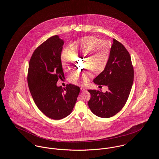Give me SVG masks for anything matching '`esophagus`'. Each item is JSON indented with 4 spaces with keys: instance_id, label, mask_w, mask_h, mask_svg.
I'll list each match as a JSON object with an SVG mask.
<instances>
[{
    "instance_id": "34e87169",
    "label": "esophagus",
    "mask_w": 159,
    "mask_h": 159,
    "mask_svg": "<svg viewBox=\"0 0 159 159\" xmlns=\"http://www.w3.org/2000/svg\"><path fill=\"white\" fill-rule=\"evenodd\" d=\"M86 90L84 87H81V91H82V92H83V91H85Z\"/></svg>"
}]
</instances>
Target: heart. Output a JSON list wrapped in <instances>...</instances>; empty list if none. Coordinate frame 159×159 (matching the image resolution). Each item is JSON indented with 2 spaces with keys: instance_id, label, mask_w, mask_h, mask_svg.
I'll list each match as a JSON object with an SVG mask.
<instances>
[{
  "instance_id": "heart-1",
  "label": "heart",
  "mask_w": 159,
  "mask_h": 159,
  "mask_svg": "<svg viewBox=\"0 0 159 159\" xmlns=\"http://www.w3.org/2000/svg\"><path fill=\"white\" fill-rule=\"evenodd\" d=\"M70 49L71 52L68 49L63 51L61 57L62 67L67 71L71 68L72 53L80 56L86 55L88 58L86 61V66L94 70L96 73L102 71L107 64L110 47L105 41L100 40L93 37H86L72 43L70 46ZM92 76V73L91 71L76 72L70 77V81L75 84L80 82L86 83Z\"/></svg>"
}]
</instances>
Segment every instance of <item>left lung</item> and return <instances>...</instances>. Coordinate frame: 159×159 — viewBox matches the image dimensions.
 Returning <instances> with one entry per match:
<instances>
[{
	"mask_svg": "<svg viewBox=\"0 0 159 159\" xmlns=\"http://www.w3.org/2000/svg\"><path fill=\"white\" fill-rule=\"evenodd\" d=\"M110 56L104 70L93 80L98 85L107 86L106 92L88 90L91 98L88 105L95 115L108 118L119 112L125 105L132 87L134 68L130 54L114 39Z\"/></svg>",
	"mask_w": 159,
	"mask_h": 159,
	"instance_id": "obj_1",
	"label": "left lung"
}]
</instances>
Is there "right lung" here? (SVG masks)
Wrapping results in <instances>:
<instances>
[{"mask_svg": "<svg viewBox=\"0 0 159 159\" xmlns=\"http://www.w3.org/2000/svg\"><path fill=\"white\" fill-rule=\"evenodd\" d=\"M64 42L58 35L49 38L34 52L29 64L27 82L32 97L39 109L47 117L59 120L71 113L80 92L69 84L57 86L64 78L61 52Z\"/></svg>", "mask_w": 159, "mask_h": 159, "instance_id": "obj_1", "label": "right lung"}]
</instances>
